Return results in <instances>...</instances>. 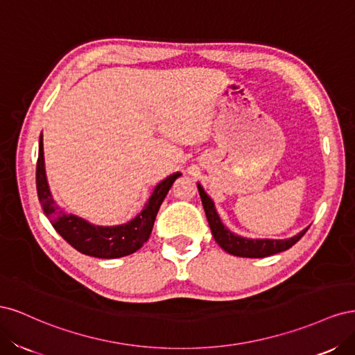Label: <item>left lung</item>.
Instances as JSON below:
<instances>
[{
	"instance_id": "8db88e82",
	"label": "left lung",
	"mask_w": 355,
	"mask_h": 355,
	"mask_svg": "<svg viewBox=\"0 0 355 355\" xmlns=\"http://www.w3.org/2000/svg\"><path fill=\"white\" fill-rule=\"evenodd\" d=\"M198 192L201 197V202L204 211H206V216L210 225V230L213 234V239L216 240V243L222 247L225 252H228L230 254L234 256H240V257H266L275 253L284 252L290 249L293 244H296L300 239L304 237V234L308 231L305 228L304 231H300L296 234L292 239H284V240H270V239H245L240 237V235L231 232L225 225L222 223L219 214L214 209V204L211 198L204 192L202 187L197 184Z\"/></svg>"
}]
</instances>
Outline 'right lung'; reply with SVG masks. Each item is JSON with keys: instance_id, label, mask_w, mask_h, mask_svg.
<instances>
[{"instance_id": "right-lung-1", "label": "right lung", "mask_w": 355, "mask_h": 355, "mask_svg": "<svg viewBox=\"0 0 355 355\" xmlns=\"http://www.w3.org/2000/svg\"><path fill=\"white\" fill-rule=\"evenodd\" d=\"M180 173L170 175L154 188L144 210L130 222L116 227H98L75 214L65 213L55 202L47 184L44 168V151H42V133L40 136L38 161H37V192L41 207L63 240H67L75 250L83 254L101 257V259H115L135 253L148 241L151 235L157 213L161 202L164 201L168 189Z\"/></svg>"}]
</instances>
